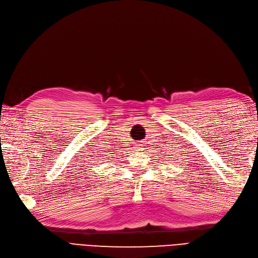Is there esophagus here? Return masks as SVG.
<instances>
[{
  "mask_svg": "<svg viewBox=\"0 0 258 258\" xmlns=\"http://www.w3.org/2000/svg\"><path fill=\"white\" fill-rule=\"evenodd\" d=\"M145 144H146V143H144V142H143V143H141L140 145H138V147H140L141 149H144V147H145Z\"/></svg>",
  "mask_w": 258,
  "mask_h": 258,
  "instance_id": "obj_1",
  "label": "esophagus"
}]
</instances>
